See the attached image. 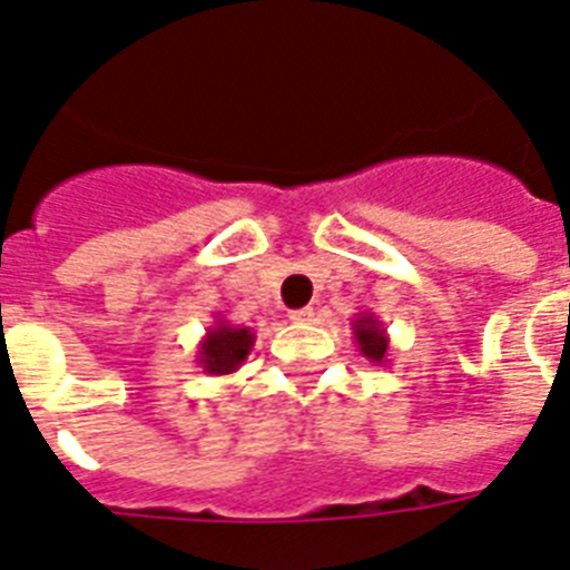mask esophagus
Masks as SVG:
<instances>
[{
    "label": "esophagus",
    "instance_id": "34e87169",
    "mask_svg": "<svg viewBox=\"0 0 570 570\" xmlns=\"http://www.w3.org/2000/svg\"><path fill=\"white\" fill-rule=\"evenodd\" d=\"M289 321H292V324H309V321H315V309H313V306H304V309H292Z\"/></svg>",
    "mask_w": 570,
    "mask_h": 570
}]
</instances>
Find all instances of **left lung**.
I'll return each mask as SVG.
<instances>
[{
    "instance_id": "obj_1",
    "label": "left lung",
    "mask_w": 570,
    "mask_h": 570,
    "mask_svg": "<svg viewBox=\"0 0 570 570\" xmlns=\"http://www.w3.org/2000/svg\"><path fill=\"white\" fill-rule=\"evenodd\" d=\"M353 338L355 344H358V353L364 355L370 364H387L390 335H387V326L379 321V315L370 313V309L355 313Z\"/></svg>"
}]
</instances>
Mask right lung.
<instances>
[{"label":"right lung","mask_w":570,"mask_h":570,"mask_svg":"<svg viewBox=\"0 0 570 570\" xmlns=\"http://www.w3.org/2000/svg\"><path fill=\"white\" fill-rule=\"evenodd\" d=\"M252 346H255V333L249 326H235L215 315V324L197 344L195 364L206 375H232L249 358Z\"/></svg>","instance_id":"1"}]
</instances>
